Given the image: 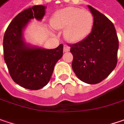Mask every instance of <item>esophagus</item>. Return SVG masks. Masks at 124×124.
<instances>
[{
  "mask_svg": "<svg viewBox=\"0 0 124 124\" xmlns=\"http://www.w3.org/2000/svg\"><path fill=\"white\" fill-rule=\"evenodd\" d=\"M70 47L69 46H68L66 44L64 45V46H63V51L64 52H68L70 51Z\"/></svg>",
  "mask_w": 124,
  "mask_h": 124,
  "instance_id": "obj_1",
  "label": "esophagus"
}]
</instances>
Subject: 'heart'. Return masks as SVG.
Returning a JSON list of instances; mask_svg holds the SVG:
<instances>
[{"label":"heart","mask_w":124,"mask_h":124,"mask_svg":"<svg viewBox=\"0 0 124 124\" xmlns=\"http://www.w3.org/2000/svg\"><path fill=\"white\" fill-rule=\"evenodd\" d=\"M94 17L87 10L75 7H67L58 10L51 20L56 30H65V39L72 43L84 40L92 31Z\"/></svg>","instance_id":"1"}]
</instances>
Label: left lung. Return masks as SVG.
Returning <instances> with one entry per match:
<instances>
[{"instance_id": "8db88e82", "label": "left lung", "mask_w": 124, "mask_h": 124, "mask_svg": "<svg viewBox=\"0 0 124 124\" xmlns=\"http://www.w3.org/2000/svg\"><path fill=\"white\" fill-rule=\"evenodd\" d=\"M88 8L94 17L93 30L84 40L70 45L72 68L80 80L97 84L116 66L119 39L114 24L92 6Z\"/></svg>"}]
</instances>
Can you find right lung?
<instances>
[{"label": "right lung", "instance_id": "add662e5", "mask_svg": "<svg viewBox=\"0 0 124 124\" xmlns=\"http://www.w3.org/2000/svg\"><path fill=\"white\" fill-rule=\"evenodd\" d=\"M45 8L44 5H34L18 14L8 25L3 38L4 60L12 79L31 90L48 84L55 64L63 56V44L45 49L30 47L23 39V29L31 19L41 20Z\"/></svg>", "mask_w": 124, "mask_h": 124}]
</instances>
